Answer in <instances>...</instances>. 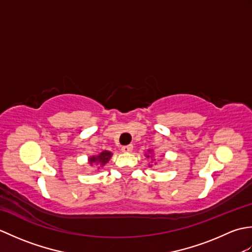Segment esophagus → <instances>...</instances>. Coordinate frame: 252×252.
<instances>
[{"mask_svg":"<svg viewBox=\"0 0 252 252\" xmlns=\"http://www.w3.org/2000/svg\"><path fill=\"white\" fill-rule=\"evenodd\" d=\"M121 151L123 152V153H131L132 151H133V146L132 145H126V146H123L122 148H121Z\"/></svg>","mask_w":252,"mask_h":252,"instance_id":"obj_1","label":"esophagus"}]
</instances>
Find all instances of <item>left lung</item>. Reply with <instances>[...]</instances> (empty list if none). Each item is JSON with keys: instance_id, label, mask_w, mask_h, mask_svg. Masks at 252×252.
<instances>
[{"instance_id": "obj_1", "label": "left lung", "mask_w": 252, "mask_h": 252, "mask_svg": "<svg viewBox=\"0 0 252 252\" xmlns=\"http://www.w3.org/2000/svg\"><path fill=\"white\" fill-rule=\"evenodd\" d=\"M145 156H146L147 158H151V159L153 160V161L155 160V158H154L155 155H154V151H153V149H148L147 153L145 154ZM149 168H152V164H149Z\"/></svg>"}]
</instances>
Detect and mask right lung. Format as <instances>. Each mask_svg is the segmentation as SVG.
<instances>
[{
    "label": "right lung",
    "mask_w": 252,
    "mask_h": 252,
    "mask_svg": "<svg viewBox=\"0 0 252 252\" xmlns=\"http://www.w3.org/2000/svg\"><path fill=\"white\" fill-rule=\"evenodd\" d=\"M112 156V154L108 151H103L101 153H98L97 155H93V156H90L88 158V162L90 164V167H93V165H97V169L99 170V168H103L105 165L108 163V161L110 160Z\"/></svg>",
    "instance_id": "right-lung-1"
}]
</instances>
